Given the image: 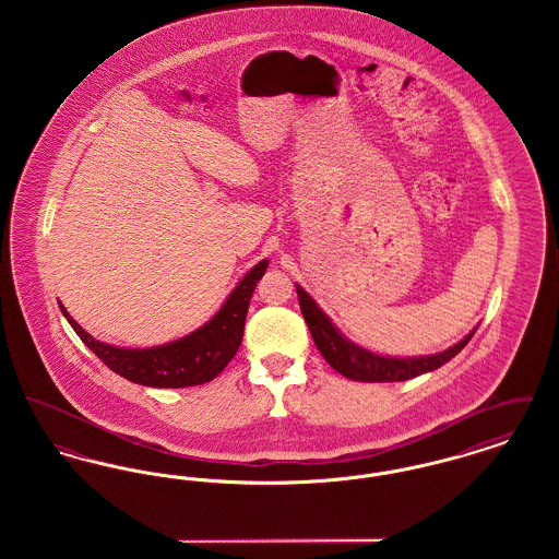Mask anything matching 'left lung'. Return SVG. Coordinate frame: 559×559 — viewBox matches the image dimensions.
<instances>
[{
	"mask_svg": "<svg viewBox=\"0 0 559 559\" xmlns=\"http://www.w3.org/2000/svg\"><path fill=\"white\" fill-rule=\"evenodd\" d=\"M295 289H297L301 314L308 322V329L312 333V340L319 347L320 354L335 371L342 372L352 381H365V383H385L388 381L390 383V381H406L417 374L436 371L467 346L476 333V329H474L459 344H454L444 352L429 354V356H411V358L381 356L367 347H360L358 344L349 342L346 335H342L340 329L320 310L319 304L308 293L304 292L299 285H295Z\"/></svg>",
	"mask_w": 559,
	"mask_h": 559,
	"instance_id": "left-lung-1",
	"label": "left lung"
}]
</instances>
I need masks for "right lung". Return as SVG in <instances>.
I'll return each instance as SVG.
<instances>
[{
  "label": "right lung",
  "instance_id": "obj_1",
  "mask_svg": "<svg viewBox=\"0 0 559 559\" xmlns=\"http://www.w3.org/2000/svg\"><path fill=\"white\" fill-rule=\"evenodd\" d=\"M267 260L251 267L239 285L226 297L222 308L203 326L176 342L155 347H117L94 340L73 320L58 301L64 319L75 329L81 342L90 347L110 371L132 383L148 388H188L215 379L235 358L249 310L251 295L266 272Z\"/></svg>",
  "mask_w": 559,
  "mask_h": 559
}]
</instances>
